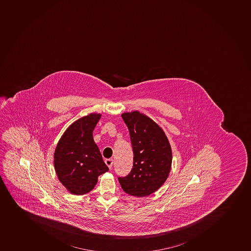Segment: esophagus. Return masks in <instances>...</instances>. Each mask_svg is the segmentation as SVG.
Instances as JSON below:
<instances>
[{
    "instance_id": "esophagus-1",
    "label": "esophagus",
    "mask_w": 251,
    "mask_h": 251,
    "mask_svg": "<svg viewBox=\"0 0 251 251\" xmlns=\"http://www.w3.org/2000/svg\"><path fill=\"white\" fill-rule=\"evenodd\" d=\"M105 163L109 167V169H112V166H113V159H106Z\"/></svg>"
}]
</instances>
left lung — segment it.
I'll use <instances>...</instances> for the list:
<instances>
[{
  "label": "left lung",
  "instance_id": "1",
  "mask_svg": "<svg viewBox=\"0 0 251 251\" xmlns=\"http://www.w3.org/2000/svg\"><path fill=\"white\" fill-rule=\"evenodd\" d=\"M122 117L129 129L134 163L129 175L118 180L127 194L146 197L161 188L168 177L171 145L161 127L145 115L135 111Z\"/></svg>",
  "mask_w": 251,
  "mask_h": 251
}]
</instances>
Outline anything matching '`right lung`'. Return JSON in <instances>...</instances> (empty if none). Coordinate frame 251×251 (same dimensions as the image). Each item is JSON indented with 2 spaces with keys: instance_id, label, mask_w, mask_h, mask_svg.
Returning <instances> with one entry per match:
<instances>
[{
  "instance_id": "right-lung-1",
  "label": "right lung",
  "mask_w": 251,
  "mask_h": 251,
  "mask_svg": "<svg viewBox=\"0 0 251 251\" xmlns=\"http://www.w3.org/2000/svg\"><path fill=\"white\" fill-rule=\"evenodd\" d=\"M101 115H88L68 127L54 151V169L59 181L75 195L90 192L98 177L108 171L100 149L93 139V130Z\"/></svg>"
}]
</instances>
